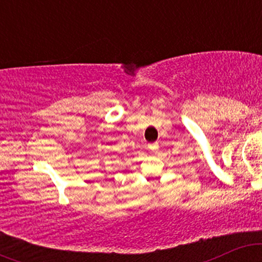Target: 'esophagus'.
<instances>
[{"instance_id":"obj_1","label":"esophagus","mask_w":262,"mask_h":262,"mask_svg":"<svg viewBox=\"0 0 262 262\" xmlns=\"http://www.w3.org/2000/svg\"><path fill=\"white\" fill-rule=\"evenodd\" d=\"M149 149L151 150L152 152H158V150H159V144H158V141H156V143L149 144Z\"/></svg>"}]
</instances>
